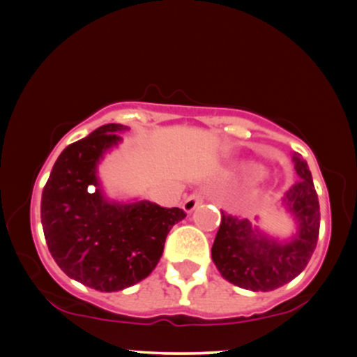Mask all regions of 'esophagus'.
I'll list each match as a JSON object with an SVG mask.
<instances>
[{
    "label": "esophagus",
    "mask_w": 357,
    "mask_h": 357,
    "mask_svg": "<svg viewBox=\"0 0 357 357\" xmlns=\"http://www.w3.org/2000/svg\"><path fill=\"white\" fill-rule=\"evenodd\" d=\"M204 192H208V191H196V192H192V195L188 196L186 202L183 203V210L186 213H191L192 210H195V208L203 202Z\"/></svg>",
    "instance_id": "obj_1"
}]
</instances>
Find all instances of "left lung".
I'll list each match as a JSON object with an SVG mask.
<instances>
[{
    "mask_svg": "<svg viewBox=\"0 0 357 357\" xmlns=\"http://www.w3.org/2000/svg\"><path fill=\"white\" fill-rule=\"evenodd\" d=\"M297 181L285 191L284 204L294 215L298 231L289 243L270 240L247 218L221 211L211 257L220 273L241 289L268 292L289 284L309 264L319 238L321 211L312 174L301 154H292Z\"/></svg>",
    "mask_w": 357,
    "mask_h": 357,
    "instance_id": "obj_1",
    "label": "left lung"
}]
</instances>
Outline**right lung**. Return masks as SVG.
<instances>
[{
  "label": "right lung",
  "instance_id": "right-lung-1",
  "mask_svg": "<svg viewBox=\"0 0 357 357\" xmlns=\"http://www.w3.org/2000/svg\"><path fill=\"white\" fill-rule=\"evenodd\" d=\"M124 130L122 124H105L65 147L42 192V225L53 260L73 280L100 292H117L149 275L167 233L186 216L181 208L104 198L97 162Z\"/></svg>",
  "mask_w": 357,
  "mask_h": 357
}]
</instances>
